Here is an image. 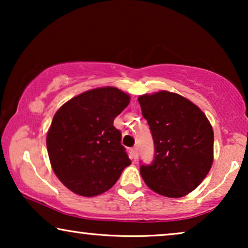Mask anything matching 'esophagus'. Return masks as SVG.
Segmentation results:
<instances>
[{"label": "esophagus", "instance_id": "obj_1", "mask_svg": "<svg viewBox=\"0 0 248 248\" xmlns=\"http://www.w3.org/2000/svg\"><path fill=\"white\" fill-rule=\"evenodd\" d=\"M138 155H139V152H138V148L134 147L131 149V157L133 160H137L138 159Z\"/></svg>", "mask_w": 248, "mask_h": 248}]
</instances>
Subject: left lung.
Segmentation results:
<instances>
[{
    "label": "left lung",
    "mask_w": 248,
    "mask_h": 248,
    "mask_svg": "<svg viewBox=\"0 0 248 248\" xmlns=\"http://www.w3.org/2000/svg\"><path fill=\"white\" fill-rule=\"evenodd\" d=\"M155 142V160L140 174L149 188L167 198L194 191L213 162V130L187 98L161 90L138 98Z\"/></svg>",
    "instance_id": "obj_1"
}]
</instances>
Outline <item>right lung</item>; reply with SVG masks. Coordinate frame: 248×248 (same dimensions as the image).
<instances>
[{
	"mask_svg": "<svg viewBox=\"0 0 248 248\" xmlns=\"http://www.w3.org/2000/svg\"><path fill=\"white\" fill-rule=\"evenodd\" d=\"M130 100L116 87L96 88L67 100L54 115L47 152L57 178L70 191L87 198L103 194L131 165L113 125Z\"/></svg>",
	"mask_w": 248,
	"mask_h": 248,
	"instance_id": "obj_1",
	"label": "right lung"
}]
</instances>
